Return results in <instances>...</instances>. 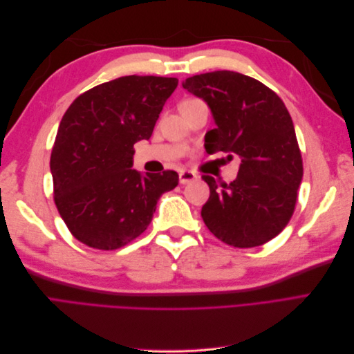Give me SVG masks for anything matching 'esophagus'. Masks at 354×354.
I'll list each match as a JSON object with an SVG mask.
<instances>
[{
    "mask_svg": "<svg viewBox=\"0 0 354 354\" xmlns=\"http://www.w3.org/2000/svg\"><path fill=\"white\" fill-rule=\"evenodd\" d=\"M196 178H198V176L194 173V171L183 169V171H180V174H178L180 185H187V183H190V181H194Z\"/></svg>",
    "mask_w": 354,
    "mask_h": 354,
    "instance_id": "obj_1",
    "label": "esophagus"
}]
</instances>
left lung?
I'll list each match as a JSON object with an SVG mask.
<instances>
[{
    "instance_id": "8db88e82",
    "label": "left lung",
    "mask_w": 354,
    "mask_h": 354,
    "mask_svg": "<svg viewBox=\"0 0 354 354\" xmlns=\"http://www.w3.org/2000/svg\"><path fill=\"white\" fill-rule=\"evenodd\" d=\"M183 88L211 109L216 128L205 134L208 153L241 158L239 173L221 187L211 176L209 199L201 216L224 243L251 248L269 242L291 220L303 180L294 124L279 95L232 71L190 77Z\"/></svg>"
}]
</instances>
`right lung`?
<instances>
[{"instance_id": "add662e5", "label": "right lung", "mask_w": 354, "mask_h": 354, "mask_svg": "<svg viewBox=\"0 0 354 354\" xmlns=\"http://www.w3.org/2000/svg\"><path fill=\"white\" fill-rule=\"evenodd\" d=\"M177 84L121 77L85 91L63 115L50 169L59 214L80 242L121 248L147 229L159 198L178 185L176 171L131 168L134 145L151 138Z\"/></svg>"}]
</instances>
